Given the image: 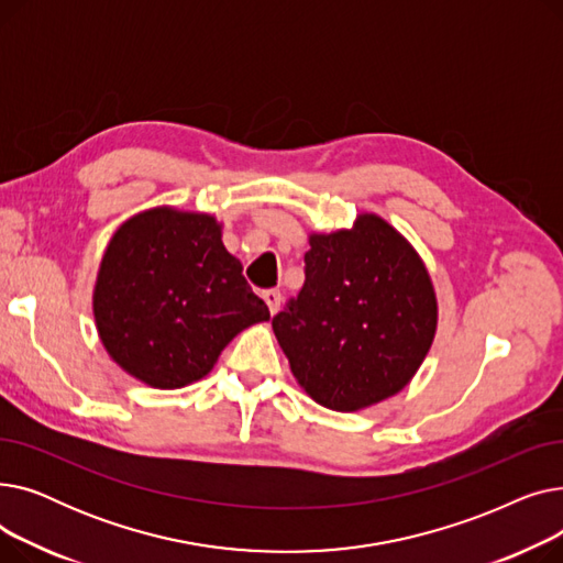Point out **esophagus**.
Returning <instances> with one entry per match:
<instances>
[{"mask_svg": "<svg viewBox=\"0 0 563 563\" xmlns=\"http://www.w3.org/2000/svg\"><path fill=\"white\" fill-rule=\"evenodd\" d=\"M262 299H264V303H266V306H269V312H272V314H276V312L280 310L283 297H280V291H278V289H266V291L262 294Z\"/></svg>", "mask_w": 563, "mask_h": 563, "instance_id": "esophagus-1", "label": "esophagus"}]
</instances>
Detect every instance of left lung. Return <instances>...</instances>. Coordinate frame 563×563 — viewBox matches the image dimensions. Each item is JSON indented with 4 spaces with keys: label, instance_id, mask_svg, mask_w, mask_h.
<instances>
[{
    "label": "left lung",
    "instance_id": "left-lung-1",
    "mask_svg": "<svg viewBox=\"0 0 563 563\" xmlns=\"http://www.w3.org/2000/svg\"><path fill=\"white\" fill-rule=\"evenodd\" d=\"M306 283L272 321L299 386L356 412L401 393L438 331V299L420 253L374 212L310 232Z\"/></svg>",
    "mask_w": 563,
    "mask_h": 563
}]
</instances>
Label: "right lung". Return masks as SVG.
I'll use <instances>...</instances> for the list:
<instances>
[{"label":"right lung","mask_w":563,"mask_h":563,"mask_svg":"<svg viewBox=\"0 0 563 563\" xmlns=\"http://www.w3.org/2000/svg\"><path fill=\"white\" fill-rule=\"evenodd\" d=\"M221 236L217 217L157 205L109 240L93 287L96 329L109 358L143 386H191L234 335L269 321Z\"/></svg>","instance_id":"add662e5"}]
</instances>
